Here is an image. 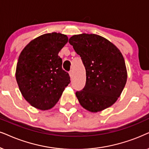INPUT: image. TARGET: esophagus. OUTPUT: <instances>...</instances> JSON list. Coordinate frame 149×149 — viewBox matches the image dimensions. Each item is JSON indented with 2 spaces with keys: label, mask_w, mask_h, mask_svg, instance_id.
<instances>
[{
  "label": "esophagus",
  "mask_w": 149,
  "mask_h": 149,
  "mask_svg": "<svg viewBox=\"0 0 149 149\" xmlns=\"http://www.w3.org/2000/svg\"><path fill=\"white\" fill-rule=\"evenodd\" d=\"M69 74H70V77L72 78V77H73V70H71L70 72H69Z\"/></svg>",
  "instance_id": "34e87169"
}]
</instances>
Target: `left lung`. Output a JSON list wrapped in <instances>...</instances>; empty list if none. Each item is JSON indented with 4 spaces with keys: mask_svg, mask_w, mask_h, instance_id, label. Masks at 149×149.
<instances>
[{
    "mask_svg": "<svg viewBox=\"0 0 149 149\" xmlns=\"http://www.w3.org/2000/svg\"><path fill=\"white\" fill-rule=\"evenodd\" d=\"M69 43L80 55L86 68V86L76 92L79 103L91 112L112 105L120 96L127 79L120 51L109 40L96 34L75 35Z\"/></svg>",
    "mask_w": 149,
    "mask_h": 149,
    "instance_id": "1",
    "label": "left lung"
}]
</instances>
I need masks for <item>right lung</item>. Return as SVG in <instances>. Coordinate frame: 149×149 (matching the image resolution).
I'll return each mask as SVG.
<instances>
[{"instance_id": "add662e5", "label": "right lung", "mask_w": 149, "mask_h": 149, "mask_svg": "<svg viewBox=\"0 0 149 149\" xmlns=\"http://www.w3.org/2000/svg\"><path fill=\"white\" fill-rule=\"evenodd\" d=\"M68 40L61 33L44 34L30 42L19 56L15 79L23 97L37 109H51L70 84L58 55Z\"/></svg>"}]
</instances>
